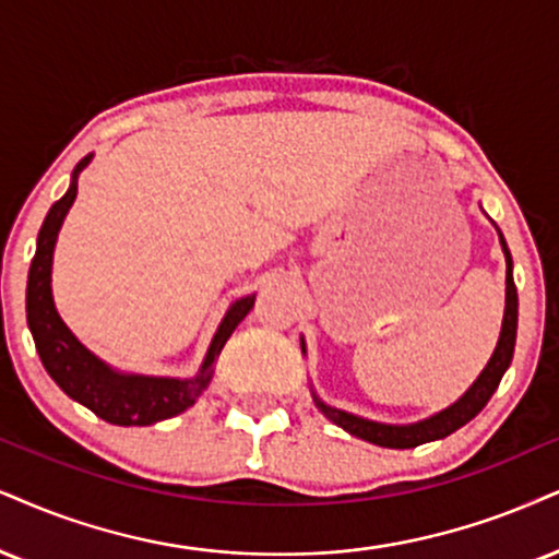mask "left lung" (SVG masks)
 I'll return each mask as SVG.
<instances>
[{
  "label": "left lung",
  "instance_id": "obj_1",
  "mask_svg": "<svg viewBox=\"0 0 559 559\" xmlns=\"http://www.w3.org/2000/svg\"><path fill=\"white\" fill-rule=\"evenodd\" d=\"M498 227V225H495ZM502 253H506V311H502V326H500V336L498 344H495V353L490 360H487L485 370L477 376L469 389L461 394L456 402L445 409L436 412V415L419 419V423H409V425H389V423H376V419L353 415V412L336 409V406L321 402L319 394L311 389L313 402L321 409V415L326 419H332L336 427L347 430L349 436L368 440L373 445H383V448H415L423 443H430V440H440L451 432H456L459 427H464L469 419H474L485 409V404L490 402L495 391L506 376V370L511 368L513 360V349H515V329H519V293H515V282H513V259L511 251H508L506 238L498 230ZM300 349L306 355V342L300 340Z\"/></svg>",
  "mask_w": 559,
  "mask_h": 559
}]
</instances>
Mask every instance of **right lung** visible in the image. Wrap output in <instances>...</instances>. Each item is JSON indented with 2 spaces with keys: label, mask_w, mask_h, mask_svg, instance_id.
I'll return each mask as SVG.
<instances>
[{
  "label": "right lung",
  "mask_w": 559,
  "mask_h": 559,
  "mask_svg": "<svg viewBox=\"0 0 559 559\" xmlns=\"http://www.w3.org/2000/svg\"><path fill=\"white\" fill-rule=\"evenodd\" d=\"M90 160H93V153L74 165L67 194L48 210L44 225H40L36 257H33L31 272H27V326H31L33 342H36L46 373L57 381L59 389L69 399L87 406L90 412H95V415L111 425H155L160 419L181 415L204 394L206 385L212 383V376H215V362L219 353H223L225 342L230 340L238 323L253 308L257 293L238 298L227 308L210 347H206V355L202 365H199L197 376L191 378L127 373V370H116L114 365L90 353L85 344L69 332L67 323L61 321L51 293L53 248H57V238L61 225H64L67 212L72 210L74 199H78V178L87 168Z\"/></svg>",
  "instance_id": "obj_1"
}]
</instances>
